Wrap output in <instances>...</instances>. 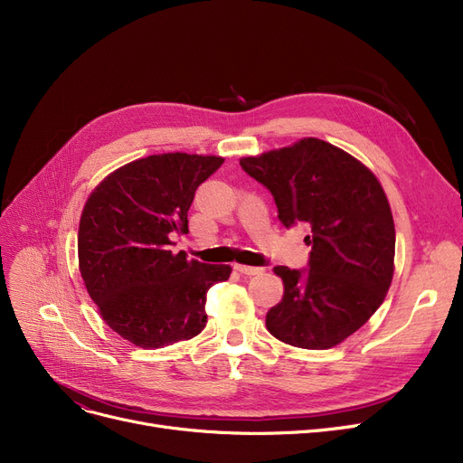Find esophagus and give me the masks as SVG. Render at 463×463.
I'll return each mask as SVG.
<instances>
[{"label": "esophagus", "mask_w": 463, "mask_h": 463, "mask_svg": "<svg viewBox=\"0 0 463 463\" xmlns=\"http://www.w3.org/2000/svg\"><path fill=\"white\" fill-rule=\"evenodd\" d=\"M234 270L244 276H257L262 272V269H257V266H246V264H234Z\"/></svg>", "instance_id": "1"}]
</instances>
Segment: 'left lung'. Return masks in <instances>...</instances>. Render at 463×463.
Returning <instances> with one entry per match:
<instances>
[{
    "instance_id": "8db88e82",
    "label": "left lung",
    "mask_w": 463,
    "mask_h": 463,
    "mask_svg": "<svg viewBox=\"0 0 463 463\" xmlns=\"http://www.w3.org/2000/svg\"><path fill=\"white\" fill-rule=\"evenodd\" d=\"M269 187L285 227L307 225L309 270L276 266L283 298L266 328L300 349H330L366 325L394 276L396 229L391 204L372 170L321 138L240 159Z\"/></svg>"
}]
</instances>
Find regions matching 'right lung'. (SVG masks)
I'll list each match as a JSON object with an SVG mask.
<instances>
[{
	"instance_id": "right-lung-1",
	"label": "right lung",
	"mask_w": 463,
	"mask_h": 463,
	"mask_svg": "<svg viewBox=\"0 0 463 463\" xmlns=\"http://www.w3.org/2000/svg\"><path fill=\"white\" fill-rule=\"evenodd\" d=\"M222 165L219 156H148L116 168L90 193L79 225V270L103 321L137 347L199 335L208 288L232 272L229 264L170 251V238L187 232L194 191Z\"/></svg>"
}]
</instances>
